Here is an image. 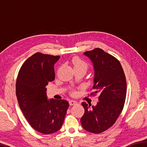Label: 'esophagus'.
<instances>
[{
	"label": "esophagus",
	"instance_id": "1",
	"mask_svg": "<svg viewBox=\"0 0 147 147\" xmlns=\"http://www.w3.org/2000/svg\"><path fill=\"white\" fill-rule=\"evenodd\" d=\"M76 104H77V102L75 100H69V104H70L71 106H73V105H75Z\"/></svg>",
	"mask_w": 147,
	"mask_h": 147
}]
</instances>
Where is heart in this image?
I'll use <instances>...</instances> for the list:
<instances>
[{
	"label": "heart",
	"mask_w": 147,
	"mask_h": 147,
	"mask_svg": "<svg viewBox=\"0 0 147 147\" xmlns=\"http://www.w3.org/2000/svg\"><path fill=\"white\" fill-rule=\"evenodd\" d=\"M72 63L73 65L74 69V68H83L87 70L88 67V64L87 62L84 61L83 59L80 58L79 57H74L72 59Z\"/></svg>",
	"instance_id": "heart-1"
}]
</instances>
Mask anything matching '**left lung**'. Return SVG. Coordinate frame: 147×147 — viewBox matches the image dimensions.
Segmentation results:
<instances>
[{"instance_id":"obj_1","label":"left lung","mask_w":147,"mask_h":147,"mask_svg":"<svg viewBox=\"0 0 147 147\" xmlns=\"http://www.w3.org/2000/svg\"><path fill=\"white\" fill-rule=\"evenodd\" d=\"M90 58L94 69V92L99 94L95 106L82 103L85 113L80 119L86 130L100 134L111 127L123 111L126 95V81L117 59L102 49L95 48L84 53Z\"/></svg>"}]
</instances>
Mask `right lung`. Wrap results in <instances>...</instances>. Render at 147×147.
Instances as JSON below:
<instances>
[{"mask_svg": "<svg viewBox=\"0 0 147 147\" xmlns=\"http://www.w3.org/2000/svg\"><path fill=\"white\" fill-rule=\"evenodd\" d=\"M59 56L36 53L22 65L16 81L19 105L30 125L43 134L58 131L69 104L47 96L46 86L55 79L54 65Z\"/></svg>", "mask_w": 147, "mask_h": 147, "instance_id": "obj_1", "label": "right lung"}]
</instances>
